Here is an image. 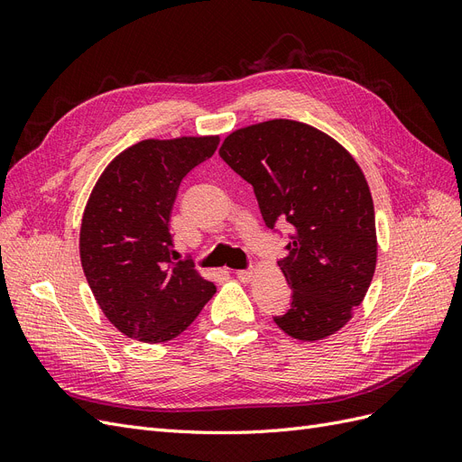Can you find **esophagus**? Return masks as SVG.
<instances>
[{
  "label": "esophagus",
  "mask_w": 462,
  "mask_h": 462,
  "mask_svg": "<svg viewBox=\"0 0 462 462\" xmlns=\"http://www.w3.org/2000/svg\"><path fill=\"white\" fill-rule=\"evenodd\" d=\"M235 275H236V277H239V279H241V282H245V283H246V282H250V279H253L254 272H253V270H250V268H248V270H236V272H235Z\"/></svg>",
  "instance_id": "1"
}]
</instances>
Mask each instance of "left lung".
<instances>
[{
	"instance_id": "obj_1",
	"label": "left lung",
	"mask_w": 462,
	"mask_h": 462,
	"mask_svg": "<svg viewBox=\"0 0 462 462\" xmlns=\"http://www.w3.org/2000/svg\"><path fill=\"white\" fill-rule=\"evenodd\" d=\"M253 185L273 233L289 223V309L275 324L300 341L341 329L365 299L375 270V217L365 175L339 143L310 125L273 119L231 133L219 148ZM282 235V233H279Z\"/></svg>"
}]
</instances>
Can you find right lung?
Returning a JSON list of instances; mask_svg holds the SVG:
<instances>
[{
	"label": "right lung",
	"mask_w": 462,
	"mask_h": 462,
	"mask_svg": "<svg viewBox=\"0 0 462 462\" xmlns=\"http://www.w3.org/2000/svg\"><path fill=\"white\" fill-rule=\"evenodd\" d=\"M217 144V136L143 141L106 167L90 194L82 270L106 318L131 339L177 337L216 292L192 260L177 256L170 216L180 180Z\"/></svg>",
	"instance_id": "1"
}]
</instances>
